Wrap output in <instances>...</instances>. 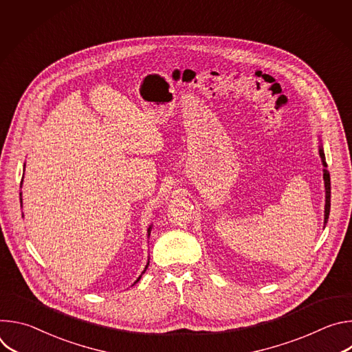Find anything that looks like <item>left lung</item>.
Returning <instances> with one entry per match:
<instances>
[{
  "instance_id": "1",
  "label": "left lung",
  "mask_w": 352,
  "mask_h": 352,
  "mask_svg": "<svg viewBox=\"0 0 352 352\" xmlns=\"http://www.w3.org/2000/svg\"><path fill=\"white\" fill-rule=\"evenodd\" d=\"M319 153H320V157H322V162H323V166L327 167V163H326V157H324V153L322 147L319 148ZM323 178H324V188H326V206H324V224H327V220H329V214H330V174L327 170H323Z\"/></svg>"
}]
</instances>
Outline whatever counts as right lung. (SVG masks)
<instances>
[{
    "label": "right lung",
    "instance_id": "obj_1",
    "mask_svg": "<svg viewBox=\"0 0 352 352\" xmlns=\"http://www.w3.org/2000/svg\"><path fill=\"white\" fill-rule=\"evenodd\" d=\"M22 181H23V178H22ZM21 204H22V193H21ZM150 230H152V227H148V232H150ZM147 265H148V263H147ZM147 265H146V269H147ZM140 277H142V276H139V278H138L135 283H138V281L140 280Z\"/></svg>",
    "mask_w": 352,
    "mask_h": 352
}]
</instances>
